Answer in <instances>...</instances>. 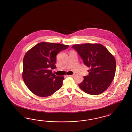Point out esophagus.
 <instances>
[{"label": "esophagus", "mask_w": 132, "mask_h": 132, "mask_svg": "<svg viewBox=\"0 0 132 132\" xmlns=\"http://www.w3.org/2000/svg\"><path fill=\"white\" fill-rule=\"evenodd\" d=\"M67 76H69V77H74L75 76V74H73V75H67Z\"/></svg>", "instance_id": "1"}]
</instances>
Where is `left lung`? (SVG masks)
<instances>
[{
  "label": "left lung",
  "instance_id": "8db88e82",
  "mask_svg": "<svg viewBox=\"0 0 132 132\" xmlns=\"http://www.w3.org/2000/svg\"><path fill=\"white\" fill-rule=\"evenodd\" d=\"M90 69L79 87L92 95L101 94L109 87L114 79L116 63L113 55L100 44H75L72 46Z\"/></svg>",
  "mask_w": 132,
  "mask_h": 132
}]
</instances>
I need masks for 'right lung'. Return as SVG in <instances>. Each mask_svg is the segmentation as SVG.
<instances>
[{"label": "right lung", "instance_id": "right-lung-1", "mask_svg": "<svg viewBox=\"0 0 132 132\" xmlns=\"http://www.w3.org/2000/svg\"><path fill=\"white\" fill-rule=\"evenodd\" d=\"M69 45L41 42L29 50L23 59L22 77L26 86L36 95L46 97L62 87L64 77L56 76V55Z\"/></svg>", "mask_w": 132, "mask_h": 132}]
</instances>
